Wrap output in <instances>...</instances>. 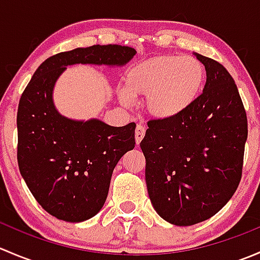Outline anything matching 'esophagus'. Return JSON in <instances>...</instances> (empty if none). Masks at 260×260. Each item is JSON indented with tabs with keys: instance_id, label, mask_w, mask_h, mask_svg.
Returning a JSON list of instances; mask_svg holds the SVG:
<instances>
[{
	"instance_id": "obj_1",
	"label": "esophagus",
	"mask_w": 260,
	"mask_h": 260,
	"mask_svg": "<svg viewBox=\"0 0 260 260\" xmlns=\"http://www.w3.org/2000/svg\"><path fill=\"white\" fill-rule=\"evenodd\" d=\"M145 133H146L145 127H143V125H141V124H138L137 128H136V133H135L136 143H137V145H140V142L142 141V138L145 137Z\"/></svg>"
}]
</instances>
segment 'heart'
I'll list each match as a JSON object with an SVG mask.
<instances>
[{
	"label": "heart",
	"instance_id": "1",
	"mask_svg": "<svg viewBox=\"0 0 260 260\" xmlns=\"http://www.w3.org/2000/svg\"><path fill=\"white\" fill-rule=\"evenodd\" d=\"M205 68L193 56L164 55L133 65L118 96L131 106L136 96H147L146 107L158 119H172L187 111L199 98Z\"/></svg>",
	"mask_w": 260,
	"mask_h": 260
}]
</instances>
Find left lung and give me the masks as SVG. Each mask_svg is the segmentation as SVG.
<instances>
[{
  "label": "left lung",
  "instance_id": "1",
  "mask_svg": "<svg viewBox=\"0 0 260 260\" xmlns=\"http://www.w3.org/2000/svg\"><path fill=\"white\" fill-rule=\"evenodd\" d=\"M206 70L203 94L179 117L153 119L141 142L149 200L177 226L221 210L242 179L248 120L237 84L220 62L193 52Z\"/></svg>",
  "mask_w": 260,
  "mask_h": 260
}]
</instances>
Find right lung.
Listing matches in <instances>:
<instances>
[{"mask_svg": "<svg viewBox=\"0 0 260 260\" xmlns=\"http://www.w3.org/2000/svg\"><path fill=\"white\" fill-rule=\"evenodd\" d=\"M135 55V49L120 45L60 52L36 69L21 95L18 169L34 198L56 219L80 222L102 210L114 167L135 148L136 123L113 127L98 118L65 117L54 104L55 84L70 65L124 67Z\"/></svg>", "mask_w": 260, "mask_h": 260, "instance_id": "obj_1", "label": "right lung"}]
</instances>
